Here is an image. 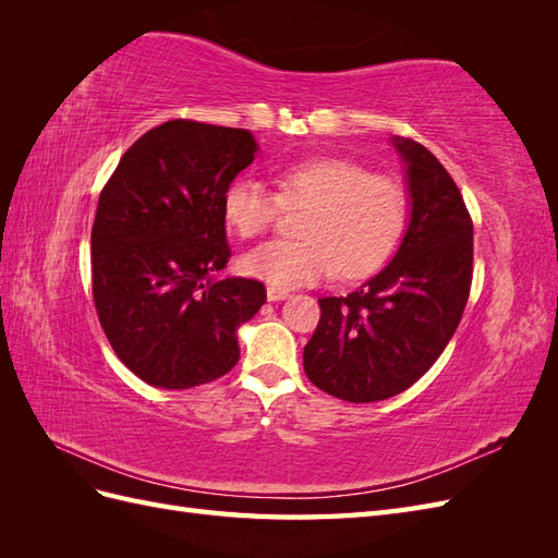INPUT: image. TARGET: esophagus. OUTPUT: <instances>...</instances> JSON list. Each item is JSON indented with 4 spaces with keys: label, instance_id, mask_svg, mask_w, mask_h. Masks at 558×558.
I'll list each match as a JSON object with an SVG mask.
<instances>
[{
    "label": "esophagus",
    "instance_id": "obj_1",
    "mask_svg": "<svg viewBox=\"0 0 558 558\" xmlns=\"http://www.w3.org/2000/svg\"><path fill=\"white\" fill-rule=\"evenodd\" d=\"M286 298H289V291L275 289V286H267V300H269V302H281V300H286Z\"/></svg>",
    "mask_w": 558,
    "mask_h": 558
}]
</instances>
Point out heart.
Listing matches in <instances>:
<instances>
[{"mask_svg": "<svg viewBox=\"0 0 558 558\" xmlns=\"http://www.w3.org/2000/svg\"><path fill=\"white\" fill-rule=\"evenodd\" d=\"M283 209H305L293 242H267L248 251L242 267L275 289H300L337 272L353 281L373 275L391 256L404 221L408 195L400 181L369 174L347 158H312L277 174V193L238 179L223 195L228 226L244 240L260 238Z\"/></svg>", "mask_w": 558, "mask_h": 558, "instance_id": "heart-1", "label": "heart"}]
</instances>
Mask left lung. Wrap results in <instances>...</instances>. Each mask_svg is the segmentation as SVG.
Segmentation results:
<instances>
[{
  "label": "left lung",
  "instance_id": "obj_1",
  "mask_svg": "<svg viewBox=\"0 0 558 558\" xmlns=\"http://www.w3.org/2000/svg\"><path fill=\"white\" fill-rule=\"evenodd\" d=\"M391 144L404 162L408 230L379 275L318 300L302 356L310 381L347 402L386 400L424 377L459 328L472 283V221L459 185L426 146Z\"/></svg>",
  "mask_w": 558,
  "mask_h": 558
}]
</instances>
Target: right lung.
Returning <instances> with one entry per match:
<instances>
[{
	"label": "right lung",
	"mask_w": 558,
	"mask_h": 558,
	"mask_svg": "<svg viewBox=\"0 0 558 558\" xmlns=\"http://www.w3.org/2000/svg\"><path fill=\"white\" fill-rule=\"evenodd\" d=\"M258 144L248 130L167 121L134 142L99 193L93 300L116 356L158 388L223 377L238 330L265 305L228 265L223 195Z\"/></svg>",
	"instance_id": "obj_1"
}]
</instances>
